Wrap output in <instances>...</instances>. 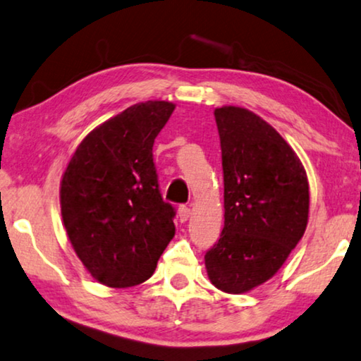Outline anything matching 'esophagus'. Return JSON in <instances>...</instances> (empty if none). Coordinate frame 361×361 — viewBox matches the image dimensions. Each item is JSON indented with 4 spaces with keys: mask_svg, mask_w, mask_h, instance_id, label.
I'll return each instance as SVG.
<instances>
[{
    "mask_svg": "<svg viewBox=\"0 0 361 361\" xmlns=\"http://www.w3.org/2000/svg\"><path fill=\"white\" fill-rule=\"evenodd\" d=\"M177 214H179V219L182 221V223H185V221L188 219V216H190V208L185 207V204H180L179 209H177Z\"/></svg>",
    "mask_w": 361,
    "mask_h": 361,
    "instance_id": "1",
    "label": "esophagus"
}]
</instances>
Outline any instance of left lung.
Segmentation results:
<instances>
[{
    "mask_svg": "<svg viewBox=\"0 0 361 361\" xmlns=\"http://www.w3.org/2000/svg\"><path fill=\"white\" fill-rule=\"evenodd\" d=\"M224 174V227L204 255L227 293L271 279L303 237L310 192L303 164L274 127L238 106L214 109Z\"/></svg>",
    "mask_w": 361,
    "mask_h": 361,
    "instance_id": "obj_1",
    "label": "left lung"
}]
</instances>
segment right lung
<instances>
[{"label":"right lung","mask_w":361,"mask_h":361,"mask_svg":"<svg viewBox=\"0 0 361 361\" xmlns=\"http://www.w3.org/2000/svg\"><path fill=\"white\" fill-rule=\"evenodd\" d=\"M176 104L145 102L88 134L61 180V214L88 273L116 289L152 277L174 237V207L159 192L153 143Z\"/></svg>","instance_id":"add662e5"}]
</instances>
